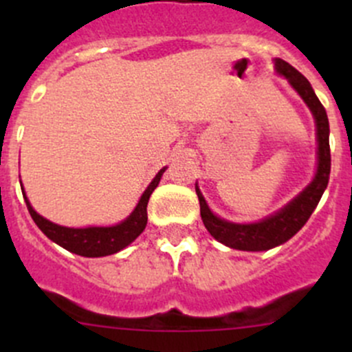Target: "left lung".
I'll use <instances>...</instances> for the list:
<instances>
[{
	"instance_id": "left-lung-1",
	"label": "left lung",
	"mask_w": 352,
	"mask_h": 352,
	"mask_svg": "<svg viewBox=\"0 0 352 352\" xmlns=\"http://www.w3.org/2000/svg\"><path fill=\"white\" fill-rule=\"evenodd\" d=\"M276 69L279 74L286 78L291 87L300 94L305 104L308 105L317 122V140H318V166L317 175L314 182L303 190L296 199L285 206L281 211L258 223L250 225H236V223L225 221L211 212L206 204L204 197L196 192L201 206V218L208 232L214 236L218 242L225 243L226 247L236 248V250L261 252L274 248L278 245L287 242L293 235H296L308 218L311 216L314 209L317 208L322 194L327 189L330 175V146H329V119L324 105L320 104L318 97L315 95L310 81L303 76L298 69H294L289 63L283 59H276Z\"/></svg>"
}]
</instances>
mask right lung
Segmentation results:
<instances>
[{"mask_svg":"<svg viewBox=\"0 0 352 352\" xmlns=\"http://www.w3.org/2000/svg\"><path fill=\"white\" fill-rule=\"evenodd\" d=\"M163 172H165V168H162L156 173L153 182H151L150 186H148V189L144 190L140 202H138L136 209L131 212L129 218L124 219L122 223H119V225L116 226L66 228V226L54 225V223H51L49 219L37 214V212L34 211V208L30 206V202L27 201V197H25L23 190L22 192L32 219H34L35 225L42 230V233H44L47 239H51L52 242L61 245L66 250L73 252V254L81 255V257H104V255L117 254L119 250L126 248L127 245L134 242V240L143 233V230L146 228L148 201H150V196L153 194L156 186H158Z\"/></svg>","mask_w":352,"mask_h":352,"instance_id":"obj_1","label":"right lung"}]
</instances>
